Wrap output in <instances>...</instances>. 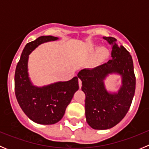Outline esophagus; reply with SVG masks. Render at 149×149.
I'll return each instance as SVG.
<instances>
[{"label": "esophagus", "mask_w": 149, "mask_h": 149, "mask_svg": "<svg viewBox=\"0 0 149 149\" xmlns=\"http://www.w3.org/2000/svg\"><path fill=\"white\" fill-rule=\"evenodd\" d=\"M79 88H81L82 86V81L81 79H79Z\"/></svg>", "instance_id": "esophagus-1"}]
</instances>
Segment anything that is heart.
<instances>
[{
  "mask_svg": "<svg viewBox=\"0 0 149 149\" xmlns=\"http://www.w3.org/2000/svg\"><path fill=\"white\" fill-rule=\"evenodd\" d=\"M109 57V49L104 47H101L99 49H97L95 53L93 55L92 58L90 59L89 62H88V66L91 68L100 67L107 61Z\"/></svg>",
  "mask_w": 149,
  "mask_h": 149,
  "instance_id": "obj_1",
  "label": "heart"
}]
</instances>
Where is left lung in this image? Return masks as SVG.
<instances>
[{
	"label": "left lung",
	"mask_w": 149,
	"mask_h": 149,
	"mask_svg": "<svg viewBox=\"0 0 149 149\" xmlns=\"http://www.w3.org/2000/svg\"><path fill=\"white\" fill-rule=\"evenodd\" d=\"M112 45V60L100 67L84 69L78 73L85 93L86 122L95 130H106L114 127L124 118L131 105L136 90V76L130 52L118 44L115 38L104 37ZM122 76V85L118 94L106 91L103 81L109 73Z\"/></svg>",
	"instance_id": "obj_1"
}]
</instances>
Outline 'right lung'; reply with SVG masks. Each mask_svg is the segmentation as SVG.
I'll use <instances>...</instances> for the list:
<instances>
[{"label":"right lung","mask_w":149,"mask_h":149,"mask_svg":"<svg viewBox=\"0 0 149 149\" xmlns=\"http://www.w3.org/2000/svg\"><path fill=\"white\" fill-rule=\"evenodd\" d=\"M58 39L52 36H42L27 43L15 71V94L18 103L26 116L39 124H55L61 120L79 88L77 76L68 81L58 82L41 88L30 82L27 72L29 55L39 45Z\"/></svg>","instance_id":"1"}]
</instances>
